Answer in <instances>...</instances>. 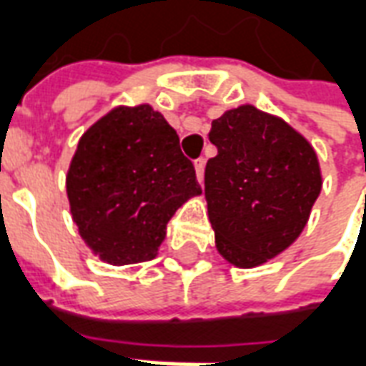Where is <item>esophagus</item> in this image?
<instances>
[{
    "mask_svg": "<svg viewBox=\"0 0 366 366\" xmlns=\"http://www.w3.org/2000/svg\"><path fill=\"white\" fill-rule=\"evenodd\" d=\"M194 168H196V178H198L199 184H204V170H206V160L198 159L194 162Z\"/></svg>",
    "mask_w": 366,
    "mask_h": 366,
    "instance_id": "obj_1",
    "label": "esophagus"
}]
</instances>
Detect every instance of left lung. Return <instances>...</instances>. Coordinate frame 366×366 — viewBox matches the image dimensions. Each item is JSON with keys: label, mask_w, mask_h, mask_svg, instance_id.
Instances as JSON below:
<instances>
[{"label": "left lung", "mask_w": 366, "mask_h": 366, "mask_svg": "<svg viewBox=\"0 0 366 366\" xmlns=\"http://www.w3.org/2000/svg\"><path fill=\"white\" fill-rule=\"evenodd\" d=\"M217 154L206 164L215 249L237 269L284 253L306 227L322 192L314 147L282 117L243 104L212 121Z\"/></svg>", "instance_id": "8db88e82"}]
</instances>
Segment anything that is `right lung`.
Returning a JSON list of instances; mask_svg holds the SVG:
<instances>
[{"instance_id":"1","label":"right lung","mask_w":366,"mask_h":366,"mask_svg":"<svg viewBox=\"0 0 366 366\" xmlns=\"http://www.w3.org/2000/svg\"><path fill=\"white\" fill-rule=\"evenodd\" d=\"M202 194L180 139L149 104L117 105L78 141L66 174L70 214L99 261H151L167 223Z\"/></svg>"}]
</instances>
